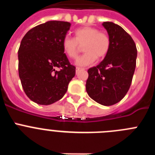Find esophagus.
<instances>
[{"instance_id":"obj_1","label":"esophagus","mask_w":155,"mask_h":155,"mask_svg":"<svg viewBox=\"0 0 155 155\" xmlns=\"http://www.w3.org/2000/svg\"><path fill=\"white\" fill-rule=\"evenodd\" d=\"M84 68H76V72L77 73H78L79 71H84Z\"/></svg>"}]
</instances>
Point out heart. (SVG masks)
Returning <instances> with one entry per match:
<instances>
[{
    "mask_svg": "<svg viewBox=\"0 0 155 155\" xmlns=\"http://www.w3.org/2000/svg\"><path fill=\"white\" fill-rule=\"evenodd\" d=\"M74 38L66 36L62 41L64 53L69 58L75 59L81 46L85 53L76 61L78 66L90 65L95 61L96 58L103 59L107 55L110 49L111 41L109 35L100 31L94 27H81L74 31Z\"/></svg>",
    "mask_w": 155,
    "mask_h": 155,
    "instance_id": "1",
    "label": "heart"
}]
</instances>
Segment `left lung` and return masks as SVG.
<instances>
[{
	"instance_id": "obj_1",
	"label": "left lung",
	"mask_w": 155,
	"mask_h": 155,
	"mask_svg": "<svg viewBox=\"0 0 155 155\" xmlns=\"http://www.w3.org/2000/svg\"><path fill=\"white\" fill-rule=\"evenodd\" d=\"M102 25L110 38V49L102 62L87 70L86 91L94 101L109 106L123 99L130 87L137 50L132 37L121 26L111 21Z\"/></svg>"
}]
</instances>
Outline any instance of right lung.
<instances>
[{
  "mask_svg": "<svg viewBox=\"0 0 155 155\" xmlns=\"http://www.w3.org/2000/svg\"><path fill=\"white\" fill-rule=\"evenodd\" d=\"M70 27L68 21H47L30 29L21 39L19 78L25 93L35 103L47 105L61 99L74 77L76 68L62 48Z\"/></svg>",
  "mask_w": 155,
  "mask_h": 155,
  "instance_id": "add662e5",
  "label": "right lung"
}]
</instances>
